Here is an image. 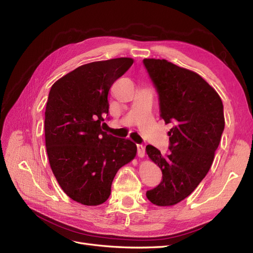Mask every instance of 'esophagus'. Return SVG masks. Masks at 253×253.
I'll use <instances>...</instances> for the list:
<instances>
[{
    "instance_id": "34e87169",
    "label": "esophagus",
    "mask_w": 253,
    "mask_h": 253,
    "mask_svg": "<svg viewBox=\"0 0 253 253\" xmlns=\"http://www.w3.org/2000/svg\"><path fill=\"white\" fill-rule=\"evenodd\" d=\"M144 152H145V150H144L143 145L137 144V155H138V157H140V158L144 157Z\"/></svg>"
}]
</instances>
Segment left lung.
Listing matches in <instances>:
<instances>
[{
    "label": "left lung",
    "mask_w": 253,
    "mask_h": 253,
    "mask_svg": "<svg viewBox=\"0 0 253 253\" xmlns=\"http://www.w3.org/2000/svg\"><path fill=\"white\" fill-rule=\"evenodd\" d=\"M143 64L159 96L160 116L173 127L168 133L170 153L145 151L163 172L159 185L147 192L156 206L185 200L209 172L225 127L219 95L200 75L165 59H144Z\"/></svg>",
    "instance_id": "obj_1"
}]
</instances>
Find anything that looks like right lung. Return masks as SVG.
Listing matches in <instances>:
<instances>
[{
    "mask_svg": "<svg viewBox=\"0 0 253 253\" xmlns=\"http://www.w3.org/2000/svg\"><path fill=\"white\" fill-rule=\"evenodd\" d=\"M134 60L116 58L81 65L57 80L45 110V145L64 193L85 206L103 204L121 167L135 158L136 144L106 134L109 90Z\"/></svg>",
    "mask_w": 253,
    "mask_h": 253,
    "instance_id": "1",
    "label": "right lung"
}]
</instances>
